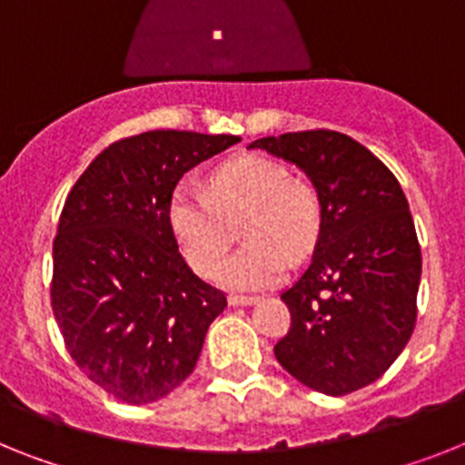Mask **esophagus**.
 Segmentation results:
<instances>
[{"label": "esophagus", "instance_id": "1", "mask_svg": "<svg viewBox=\"0 0 465 465\" xmlns=\"http://www.w3.org/2000/svg\"><path fill=\"white\" fill-rule=\"evenodd\" d=\"M252 302H257L255 295H229V305H232V307L252 305Z\"/></svg>", "mask_w": 465, "mask_h": 465}]
</instances>
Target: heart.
<instances>
[{
	"instance_id": "heart-1",
	"label": "heart",
	"mask_w": 465,
	"mask_h": 465,
	"mask_svg": "<svg viewBox=\"0 0 465 465\" xmlns=\"http://www.w3.org/2000/svg\"><path fill=\"white\" fill-rule=\"evenodd\" d=\"M167 217L186 262L210 276L241 224L245 245L224 260L214 279L233 291H260L279 283L292 260L305 257L322 232V198L283 163L243 153L214 167L208 191L179 184Z\"/></svg>"
}]
</instances>
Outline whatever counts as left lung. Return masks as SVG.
<instances>
[{
	"label": "left lung",
	"mask_w": 465,
	"mask_h": 465,
	"mask_svg": "<svg viewBox=\"0 0 465 465\" xmlns=\"http://www.w3.org/2000/svg\"><path fill=\"white\" fill-rule=\"evenodd\" d=\"M305 170L322 198L310 267L281 300L291 329L279 364L323 395H350L388 371L416 326L420 245L395 174L352 136L286 132L251 143Z\"/></svg>",
	"instance_id": "1"
}]
</instances>
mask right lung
Listing matches in <instances>:
<instances>
[{"instance_id":"1","label":"right lung","mask_w":465,"mask_h":465,"mask_svg":"<svg viewBox=\"0 0 465 465\" xmlns=\"http://www.w3.org/2000/svg\"><path fill=\"white\" fill-rule=\"evenodd\" d=\"M239 142L182 130L124 136L65 196L52 310L73 361L115 400L148 404L179 388L224 312V292L179 252L167 205L184 173Z\"/></svg>"}]
</instances>
